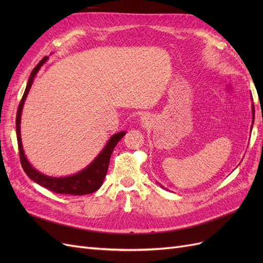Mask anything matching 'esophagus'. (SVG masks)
<instances>
[{"label": "esophagus", "mask_w": 263, "mask_h": 263, "mask_svg": "<svg viewBox=\"0 0 263 263\" xmlns=\"http://www.w3.org/2000/svg\"><path fill=\"white\" fill-rule=\"evenodd\" d=\"M141 121H142V122H145V121H146V117H145V116H144V117H141Z\"/></svg>", "instance_id": "1"}]
</instances>
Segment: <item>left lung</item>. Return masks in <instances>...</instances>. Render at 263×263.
<instances>
[{
  "mask_svg": "<svg viewBox=\"0 0 263 263\" xmlns=\"http://www.w3.org/2000/svg\"><path fill=\"white\" fill-rule=\"evenodd\" d=\"M252 112H253V114H254V107H253V105H252ZM253 124V123H252ZM251 128H252V127H251Z\"/></svg>",
  "mask_w": 263,
  "mask_h": 263,
  "instance_id": "obj_1",
  "label": "left lung"
}]
</instances>
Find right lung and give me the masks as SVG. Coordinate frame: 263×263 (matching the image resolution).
<instances>
[{"instance_id":"1","label":"right lung","mask_w":263,"mask_h":263,"mask_svg":"<svg viewBox=\"0 0 263 263\" xmlns=\"http://www.w3.org/2000/svg\"><path fill=\"white\" fill-rule=\"evenodd\" d=\"M47 59H48V57H44L41 61H39L38 65L33 69V71H31L25 92L23 94V98L20 102V105L17 108L16 136H17V144H18V150H20L21 164L23 166V170L25 171V173L31 180L35 181L37 184L48 189L49 191H51V192L58 193V194H71V195L90 194L95 192V191H98L102 185L103 180H104L107 173L110 155H112L115 146L117 145V142L124 137L125 132H121L113 135V136L108 140L105 148L102 150V153L97 158H95V160L89 166H86L83 171L73 174V176L66 177V178H51V177L45 176L43 173H39L37 170H35L27 161L25 155H24L22 139H21L20 124H21V115H22L24 101H25L27 97L28 91L30 89L31 83H33L36 73L38 72V70L41 69V67L44 65Z\"/></svg>"}]
</instances>
